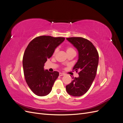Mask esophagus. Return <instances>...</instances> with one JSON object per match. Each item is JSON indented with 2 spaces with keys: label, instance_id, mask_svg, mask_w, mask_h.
<instances>
[{
  "label": "esophagus",
  "instance_id": "1",
  "mask_svg": "<svg viewBox=\"0 0 123 123\" xmlns=\"http://www.w3.org/2000/svg\"><path fill=\"white\" fill-rule=\"evenodd\" d=\"M65 75V74L64 73H59V76H64Z\"/></svg>",
  "mask_w": 123,
  "mask_h": 123
}]
</instances>
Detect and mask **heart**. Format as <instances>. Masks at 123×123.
Returning <instances> with one entry per match:
<instances>
[{"instance_id": "heart-1", "label": "heart", "mask_w": 123, "mask_h": 123, "mask_svg": "<svg viewBox=\"0 0 123 123\" xmlns=\"http://www.w3.org/2000/svg\"><path fill=\"white\" fill-rule=\"evenodd\" d=\"M66 51H67V53L70 52H75V50H74L73 49V48H71V47H68L67 48ZM56 52H57V50L56 49V50L54 51V52L53 55H55V54H56Z\"/></svg>"}]
</instances>
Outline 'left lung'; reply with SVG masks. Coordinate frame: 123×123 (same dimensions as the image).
<instances>
[{
	"instance_id": "8db88e82",
	"label": "left lung",
	"mask_w": 123,
	"mask_h": 123,
	"mask_svg": "<svg viewBox=\"0 0 123 123\" xmlns=\"http://www.w3.org/2000/svg\"><path fill=\"white\" fill-rule=\"evenodd\" d=\"M79 52V59L73 70L79 71L78 77L72 78L71 83L67 85L68 93L80 96L86 93L93 81L97 72L98 53L93 43L82 37L67 38Z\"/></svg>"
}]
</instances>
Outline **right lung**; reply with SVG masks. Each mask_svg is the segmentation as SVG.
Returning <instances> with one entry per match:
<instances>
[{
    "label": "right lung",
    "mask_w": 123,
    "mask_h": 123,
    "mask_svg": "<svg viewBox=\"0 0 123 123\" xmlns=\"http://www.w3.org/2000/svg\"><path fill=\"white\" fill-rule=\"evenodd\" d=\"M65 39L40 36L33 39L26 48L23 59L24 76L28 86L36 95L46 96L51 91L59 73L44 70V64Z\"/></svg>",
    "instance_id": "obj_1"
}]
</instances>
